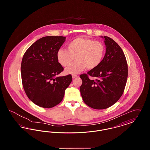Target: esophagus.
I'll return each instance as SVG.
<instances>
[{
  "instance_id": "1",
  "label": "esophagus",
  "mask_w": 150,
  "mask_h": 150,
  "mask_svg": "<svg viewBox=\"0 0 150 150\" xmlns=\"http://www.w3.org/2000/svg\"><path fill=\"white\" fill-rule=\"evenodd\" d=\"M72 78H76L77 77V75H72Z\"/></svg>"
}]
</instances>
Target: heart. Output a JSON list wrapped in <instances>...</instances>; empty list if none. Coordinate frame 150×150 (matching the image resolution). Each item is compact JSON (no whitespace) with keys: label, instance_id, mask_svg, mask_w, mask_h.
<instances>
[{"label":"heart","instance_id":"1","mask_svg":"<svg viewBox=\"0 0 150 150\" xmlns=\"http://www.w3.org/2000/svg\"><path fill=\"white\" fill-rule=\"evenodd\" d=\"M105 47L99 41L91 39L78 38L67 44V50L61 48L57 51L58 62L63 67L68 66L74 59L76 61L66 69L68 74H76L84 70L96 68L103 61Z\"/></svg>","mask_w":150,"mask_h":150}]
</instances>
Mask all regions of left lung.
Wrapping results in <instances>:
<instances>
[{
    "instance_id": "left-lung-1",
    "label": "left lung",
    "mask_w": 150,
    "mask_h": 150,
    "mask_svg": "<svg viewBox=\"0 0 150 150\" xmlns=\"http://www.w3.org/2000/svg\"><path fill=\"white\" fill-rule=\"evenodd\" d=\"M106 52L101 64L87 74L80 75L83 83L80 87L86 105L94 109H105L120 99L128 78V64L120 47L104 36ZM89 76L95 77L90 79Z\"/></svg>"
}]
</instances>
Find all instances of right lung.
Here are the masks:
<instances>
[{
    "mask_svg": "<svg viewBox=\"0 0 150 150\" xmlns=\"http://www.w3.org/2000/svg\"><path fill=\"white\" fill-rule=\"evenodd\" d=\"M64 36H45L33 43L25 52L21 66L22 83L29 100L43 108L59 104L71 75L57 77L64 71L58 62L57 52L65 41Z\"/></svg>",
    "mask_w": 150,
    "mask_h": 150,
    "instance_id": "1",
    "label": "right lung"
}]
</instances>
